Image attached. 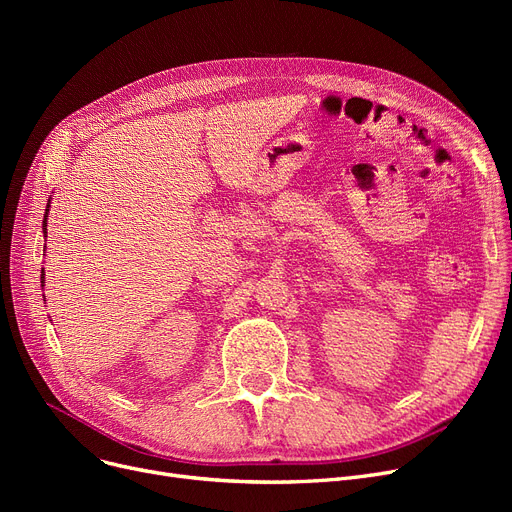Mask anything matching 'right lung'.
Here are the masks:
<instances>
[{"label":"right lung","mask_w":512,"mask_h":512,"mask_svg":"<svg viewBox=\"0 0 512 512\" xmlns=\"http://www.w3.org/2000/svg\"><path fill=\"white\" fill-rule=\"evenodd\" d=\"M47 213H49V203H47V209H45V218H43V234H47ZM45 278V274L41 272V280ZM43 286V284H41Z\"/></svg>","instance_id":"obj_1"}]
</instances>
